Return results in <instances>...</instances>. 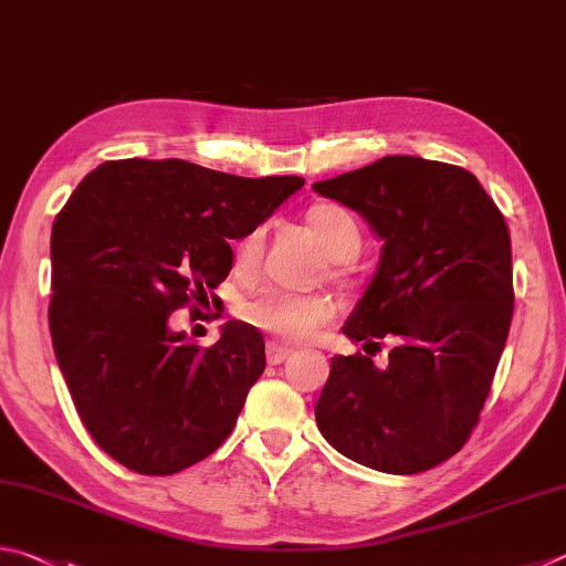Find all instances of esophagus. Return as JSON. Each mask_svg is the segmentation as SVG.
<instances>
[{"label": "esophagus", "mask_w": 566, "mask_h": 566, "mask_svg": "<svg viewBox=\"0 0 566 566\" xmlns=\"http://www.w3.org/2000/svg\"><path fill=\"white\" fill-rule=\"evenodd\" d=\"M287 355H291V349L279 345V343L265 345V359H269V365H281V361L287 359Z\"/></svg>", "instance_id": "obj_1"}]
</instances>
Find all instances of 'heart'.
<instances>
[{
	"mask_svg": "<svg viewBox=\"0 0 566 566\" xmlns=\"http://www.w3.org/2000/svg\"><path fill=\"white\" fill-rule=\"evenodd\" d=\"M307 229L325 251L329 261H352L361 249V231L357 219L345 207L317 205L307 211ZM265 229L253 227L233 243V265L241 273L255 271L263 253ZM337 307L327 295H297L283 291H265L243 305V319L279 343H305L319 327L335 319Z\"/></svg>",
	"mask_w": 566,
	"mask_h": 566,
	"instance_id": "obj_1",
	"label": "heart"
}]
</instances>
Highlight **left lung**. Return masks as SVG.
Wrapping results in <instances>:
<instances>
[{"mask_svg":"<svg viewBox=\"0 0 566 566\" xmlns=\"http://www.w3.org/2000/svg\"><path fill=\"white\" fill-rule=\"evenodd\" d=\"M384 241L377 273L343 333L397 337L389 365L337 355L315 403L335 451L381 473L413 475L463 449L481 419L513 319L507 223L463 167L387 155L315 182Z\"/></svg>","mask_w":566,"mask_h":566,"instance_id":"obj_1","label":"left lung"}]
</instances>
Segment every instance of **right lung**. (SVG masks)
<instances>
[{"label": "right lung", "instance_id": "obj_1", "mask_svg": "<svg viewBox=\"0 0 566 566\" xmlns=\"http://www.w3.org/2000/svg\"><path fill=\"white\" fill-rule=\"evenodd\" d=\"M303 177H237L185 159H111L51 229L49 327L93 441L143 475L205 461L237 426L265 369L263 335L229 319L199 347L169 315L207 301L229 243L269 219Z\"/></svg>", "mask_w": 566, "mask_h": 566}]
</instances>
